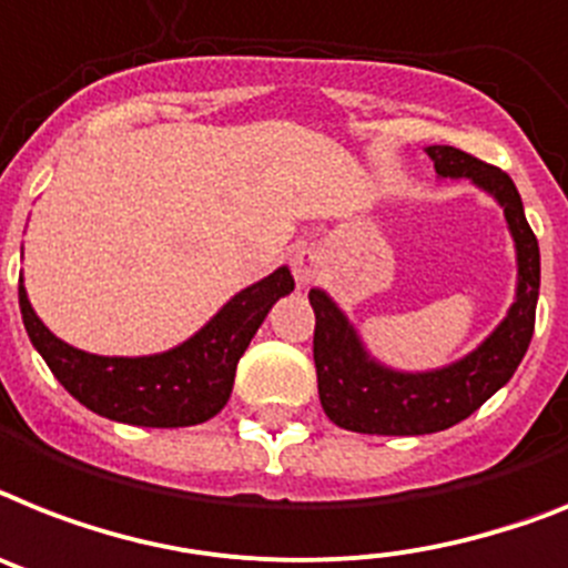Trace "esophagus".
<instances>
[{"instance_id":"1","label":"esophagus","mask_w":568,"mask_h":568,"mask_svg":"<svg viewBox=\"0 0 568 568\" xmlns=\"http://www.w3.org/2000/svg\"><path fill=\"white\" fill-rule=\"evenodd\" d=\"M292 271L300 285L312 283L317 271H321V256H317V251L314 247H297L292 256Z\"/></svg>"}]
</instances>
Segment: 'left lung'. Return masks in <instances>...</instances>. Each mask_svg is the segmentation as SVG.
<instances>
[{
	"label": "left lung",
	"mask_w": 568,
	"mask_h": 568,
	"mask_svg": "<svg viewBox=\"0 0 568 568\" xmlns=\"http://www.w3.org/2000/svg\"><path fill=\"white\" fill-rule=\"evenodd\" d=\"M442 179H470L488 190L505 211L517 245V300L494 335L456 364L433 373H395L375 364L355 328L323 292L312 288L314 366L326 416L352 433L369 436H424L447 430L483 407L514 375L535 335L540 294V247L528 227L523 202L508 173L456 146H427Z\"/></svg>",
	"instance_id": "left-lung-1"
}]
</instances>
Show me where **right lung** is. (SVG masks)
Returning <instances> with one entry per match:
<instances>
[{
	"instance_id": "obj_1",
	"label": "right lung",
	"mask_w": 568,
	"mask_h": 568,
	"mask_svg": "<svg viewBox=\"0 0 568 568\" xmlns=\"http://www.w3.org/2000/svg\"><path fill=\"white\" fill-rule=\"evenodd\" d=\"M294 292L288 268L240 292L199 335L150 357H103L54 337L19 285L22 323L54 378L98 416L135 427H190L213 418L233 389L236 364L276 300Z\"/></svg>"
}]
</instances>
